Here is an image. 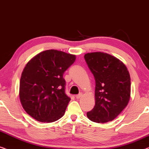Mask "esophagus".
Returning <instances> with one entry per match:
<instances>
[{
	"instance_id": "1",
	"label": "esophagus",
	"mask_w": 149,
	"mask_h": 149,
	"mask_svg": "<svg viewBox=\"0 0 149 149\" xmlns=\"http://www.w3.org/2000/svg\"><path fill=\"white\" fill-rule=\"evenodd\" d=\"M81 96H82V94H79V95H77L75 96V98H76L77 99H79V98H80Z\"/></svg>"
}]
</instances>
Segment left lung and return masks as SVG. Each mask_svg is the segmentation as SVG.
I'll list each match as a JSON object with an SVG mask.
<instances>
[{
  "label": "left lung",
  "instance_id": "1",
  "mask_svg": "<svg viewBox=\"0 0 149 149\" xmlns=\"http://www.w3.org/2000/svg\"><path fill=\"white\" fill-rule=\"evenodd\" d=\"M84 58L95 79V106L87 113L90 120L104 123L113 120L127 105L131 81L124 63L109 54L95 52Z\"/></svg>",
  "mask_w": 149,
  "mask_h": 149
}]
</instances>
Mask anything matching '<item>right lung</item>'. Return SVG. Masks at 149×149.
I'll return each mask as SVG.
<instances>
[{
    "label": "right lung",
    "mask_w": 149,
    "mask_h": 149,
    "mask_svg": "<svg viewBox=\"0 0 149 149\" xmlns=\"http://www.w3.org/2000/svg\"><path fill=\"white\" fill-rule=\"evenodd\" d=\"M76 56L47 50L29 61L23 70L19 98L28 115L41 122H54L63 116L71 98L65 93L63 75Z\"/></svg>",
    "instance_id": "add662e5"
}]
</instances>
